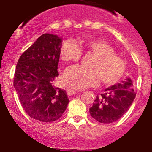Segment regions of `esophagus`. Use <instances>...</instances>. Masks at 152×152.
Returning <instances> with one entry per match:
<instances>
[{"instance_id":"34e87169","label":"esophagus","mask_w":152,"mask_h":152,"mask_svg":"<svg viewBox=\"0 0 152 152\" xmlns=\"http://www.w3.org/2000/svg\"><path fill=\"white\" fill-rule=\"evenodd\" d=\"M66 91L68 95H75V94L76 93V90L73 89V88H66Z\"/></svg>"}]
</instances>
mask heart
I'll return each instance as SVG.
<instances>
[{
    "label": "heart",
    "instance_id": "obj_1",
    "mask_svg": "<svg viewBox=\"0 0 152 152\" xmlns=\"http://www.w3.org/2000/svg\"><path fill=\"white\" fill-rule=\"evenodd\" d=\"M87 53L95 56L87 69L79 66L68 68L64 74V82L76 89H85L95 86L100 79L106 86H112L120 80L125 73L124 60L116 55L113 47L105 41L98 39H87L83 41ZM82 49L73 40L68 39L61 48V59L66 63L78 62L82 57Z\"/></svg>",
    "mask_w": 152,
    "mask_h": 152
}]
</instances>
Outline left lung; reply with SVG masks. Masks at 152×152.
<instances>
[{
    "instance_id": "left-lung-1",
    "label": "left lung",
    "mask_w": 152,
    "mask_h": 152,
    "mask_svg": "<svg viewBox=\"0 0 152 152\" xmlns=\"http://www.w3.org/2000/svg\"><path fill=\"white\" fill-rule=\"evenodd\" d=\"M136 98L134 84L129 77L104 90L98 95L89 108L90 114L102 124H110L118 120L129 110Z\"/></svg>"
}]
</instances>
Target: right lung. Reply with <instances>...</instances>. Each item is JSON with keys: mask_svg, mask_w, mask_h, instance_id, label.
I'll return each mask as SVG.
<instances>
[{"mask_svg": "<svg viewBox=\"0 0 152 152\" xmlns=\"http://www.w3.org/2000/svg\"><path fill=\"white\" fill-rule=\"evenodd\" d=\"M62 39L53 34L41 35L22 54L16 64L13 86L29 117L50 123L62 117L69 102L65 90L53 83L59 76L57 66Z\"/></svg>", "mask_w": 152, "mask_h": 152, "instance_id": "add662e5", "label": "right lung"}]
</instances>
